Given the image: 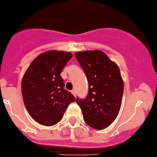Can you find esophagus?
Masks as SVG:
<instances>
[{
	"instance_id": "esophagus-1",
	"label": "esophagus",
	"mask_w": 157,
	"mask_h": 157,
	"mask_svg": "<svg viewBox=\"0 0 157 157\" xmlns=\"http://www.w3.org/2000/svg\"><path fill=\"white\" fill-rule=\"evenodd\" d=\"M72 94H73V95H74L75 97H76V90H72Z\"/></svg>"
}]
</instances>
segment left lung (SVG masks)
<instances>
[{
  "label": "left lung",
  "mask_w": 157,
  "mask_h": 157,
  "mask_svg": "<svg viewBox=\"0 0 157 157\" xmlns=\"http://www.w3.org/2000/svg\"><path fill=\"white\" fill-rule=\"evenodd\" d=\"M89 82L85 98H76L84 120L90 127L101 130L118 116L123 95V79L115 63L101 51L75 53Z\"/></svg>",
  "instance_id": "1"
}]
</instances>
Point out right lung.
Returning <instances> with one entry per match:
<instances>
[{
  "instance_id": "obj_1",
  "label": "right lung",
  "mask_w": 157,
  "mask_h": 157,
  "mask_svg": "<svg viewBox=\"0 0 157 157\" xmlns=\"http://www.w3.org/2000/svg\"><path fill=\"white\" fill-rule=\"evenodd\" d=\"M69 52H45L35 58L21 81V94L28 113L44 126H53L63 118L75 97L64 89L60 73L72 59Z\"/></svg>"
}]
</instances>
